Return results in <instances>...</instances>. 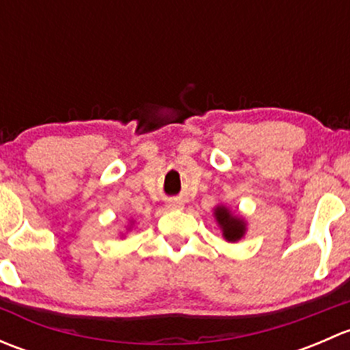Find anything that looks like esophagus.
Instances as JSON below:
<instances>
[{
    "instance_id": "esophagus-1",
    "label": "esophagus",
    "mask_w": 350,
    "mask_h": 350,
    "mask_svg": "<svg viewBox=\"0 0 350 350\" xmlns=\"http://www.w3.org/2000/svg\"><path fill=\"white\" fill-rule=\"evenodd\" d=\"M165 206L169 208V210H179V208H183V201L181 200H171L167 201V204Z\"/></svg>"
}]
</instances>
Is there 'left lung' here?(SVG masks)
Masks as SVG:
<instances>
[{
  "mask_svg": "<svg viewBox=\"0 0 350 350\" xmlns=\"http://www.w3.org/2000/svg\"><path fill=\"white\" fill-rule=\"evenodd\" d=\"M213 217L221 230V237L227 242L242 241L247 232V220L237 211H232L227 204H217L213 208Z\"/></svg>",
  "mask_w": 350,
  "mask_h": 350,
  "instance_id": "left-lung-1",
  "label": "left lung"
}]
</instances>
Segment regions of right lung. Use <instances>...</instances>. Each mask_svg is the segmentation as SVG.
Returning a JSON list of instances; mask_svg holds the SVG:
<instances>
[{"label":"right lung","mask_w":350,"mask_h":350,"mask_svg":"<svg viewBox=\"0 0 350 350\" xmlns=\"http://www.w3.org/2000/svg\"><path fill=\"white\" fill-rule=\"evenodd\" d=\"M132 225H133V220H129V225H126V230H130V228H132ZM123 237V234H120Z\"/></svg>","instance_id":"obj_1"}]
</instances>
